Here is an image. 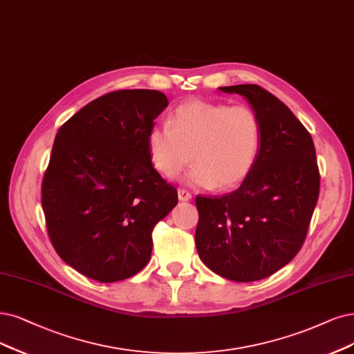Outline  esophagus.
Instances as JSON below:
<instances>
[{"instance_id":"obj_1","label":"esophagus","mask_w":354,"mask_h":354,"mask_svg":"<svg viewBox=\"0 0 354 354\" xmlns=\"http://www.w3.org/2000/svg\"><path fill=\"white\" fill-rule=\"evenodd\" d=\"M178 197H179L180 201H189L192 198V194L185 188H179L178 189Z\"/></svg>"}]
</instances>
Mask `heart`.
Returning a JSON list of instances; mask_svg holds the SVG:
<instances>
[{
	"label": "heart",
	"instance_id": "1",
	"mask_svg": "<svg viewBox=\"0 0 354 354\" xmlns=\"http://www.w3.org/2000/svg\"><path fill=\"white\" fill-rule=\"evenodd\" d=\"M263 128L246 104L189 100L180 103L167 124L147 137L150 162L166 178H176L189 162H197L187 182L198 188L239 185L258 160Z\"/></svg>",
	"mask_w": 354,
	"mask_h": 354
}]
</instances>
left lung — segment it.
Masks as SVG:
<instances>
[{
  "instance_id": "left-lung-1",
  "label": "left lung",
  "mask_w": 354,
  "mask_h": 354,
  "mask_svg": "<svg viewBox=\"0 0 354 354\" xmlns=\"http://www.w3.org/2000/svg\"><path fill=\"white\" fill-rule=\"evenodd\" d=\"M248 99L263 140L242 185L221 197L195 198V245L203 263L233 281H257L283 268L302 248L319 195V169L309 131L257 84L220 87Z\"/></svg>"
}]
</instances>
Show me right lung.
<instances>
[{
	"mask_svg": "<svg viewBox=\"0 0 354 354\" xmlns=\"http://www.w3.org/2000/svg\"><path fill=\"white\" fill-rule=\"evenodd\" d=\"M167 103L157 90H116L58 129L42 180L46 229L64 263L88 279L113 283L141 271L154 226L178 204L147 144Z\"/></svg>",
	"mask_w": 354,
	"mask_h": 354,
	"instance_id": "add662e5",
	"label": "right lung"
}]
</instances>
